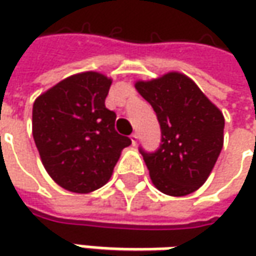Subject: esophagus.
I'll return each mask as SVG.
<instances>
[{"label": "esophagus", "mask_w": 256, "mask_h": 256, "mask_svg": "<svg viewBox=\"0 0 256 256\" xmlns=\"http://www.w3.org/2000/svg\"><path fill=\"white\" fill-rule=\"evenodd\" d=\"M131 142H132L134 146L136 145V142H138V135H136V134H132V135H131Z\"/></svg>", "instance_id": "34e87169"}]
</instances>
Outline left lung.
<instances>
[{
  "mask_svg": "<svg viewBox=\"0 0 256 256\" xmlns=\"http://www.w3.org/2000/svg\"><path fill=\"white\" fill-rule=\"evenodd\" d=\"M135 88L152 105L161 125L160 150L154 154L141 150L154 186L171 196L195 192L221 154L225 126L221 110L178 71L140 80Z\"/></svg>",
  "mask_w": 256,
  "mask_h": 256,
  "instance_id": "1",
  "label": "left lung"
}]
</instances>
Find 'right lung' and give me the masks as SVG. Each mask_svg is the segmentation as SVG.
Here are the masks:
<instances>
[{
	"label": "right lung",
	"mask_w": 256,
	"mask_h": 256,
	"mask_svg": "<svg viewBox=\"0 0 256 256\" xmlns=\"http://www.w3.org/2000/svg\"><path fill=\"white\" fill-rule=\"evenodd\" d=\"M112 80L96 71L74 74L34 101L32 136L45 171L61 188L88 194L110 181L121 152L131 145L115 131L105 106Z\"/></svg>",
	"instance_id": "right-lung-1"
}]
</instances>
